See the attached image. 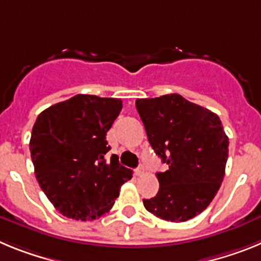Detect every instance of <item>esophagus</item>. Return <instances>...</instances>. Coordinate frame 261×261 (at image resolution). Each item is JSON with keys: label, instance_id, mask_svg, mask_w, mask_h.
I'll list each match as a JSON object with an SVG mask.
<instances>
[{"label": "esophagus", "instance_id": "34e87169", "mask_svg": "<svg viewBox=\"0 0 261 261\" xmlns=\"http://www.w3.org/2000/svg\"><path fill=\"white\" fill-rule=\"evenodd\" d=\"M135 174L137 175V176H141V175L144 174V168H142V167H137L135 170Z\"/></svg>", "mask_w": 261, "mask_h": 261}]
</instances>
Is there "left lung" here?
I'll use <instances>...</instances> for the list:
<instances>
[{
	"mask_svg": "<svg viewBox=\"0 0 261 261\" xmlns=\"http://www.w3.org/2000/svg\"><path fill=\"white\" fill-rule=\"evenodd\" d=\"M136 108L151 147L168 165L144 206L161 220H191L208 208L225 176L229 138L220 117L179 94L137 99Z\"/></svg>",
	"mask_w": 261,
	"mask_h": 261,
	"instance_id": "obj_1",
	"label": "left lung"
}]
</instances>
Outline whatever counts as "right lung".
<instances>
[{
    "label": "right lung",
    "mask_w": 261,
    "mask_h": 261,
    "mask_svg": "<svg viewBox=\"0 0 261 261\" xmlns=\"http://www.w3.org/2000/svg\"><path fill=\"white\" fill-rule=\"evenodd\" d=\"M123 102L78 94L50 106L36 119L30 151L39 186L62 216L91 221L108 213L132 170L110 150L106 135Z\"/></svg>",
    "instance_id": "right-lung-1"
}]
</instances>
